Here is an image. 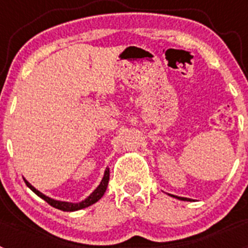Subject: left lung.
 I'll return each instance as SVG.
<instances>
[{"mask_svg":"<svg viewBox=\"0 0 248 248\" xmlns=\"http://www.w3.org/2000/svg\"><path fill=\"white\" fill-rule=\"evenodd\" d=\"M169 195H170V194H169ZM170 196H172V198H176V199H179V200H183V201H191V199L180 198V196H175V195H170Z\"/></svg>","mask_w":248,"mask_h":248,"instance_id":"left-lung-1","label":"left lung"}]
</instances>
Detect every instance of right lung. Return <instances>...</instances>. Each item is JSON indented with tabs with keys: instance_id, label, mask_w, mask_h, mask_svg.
<instances>
[{
	"instance_id": "add662e5",
	"label": "right lung",
	"mask_w": 248,
	"mask_h": 248,
	"mask_svg": "<svg viewBox=\"0 0 248 248\" xmlns=\"http://www.w3.org/2000/svg\"><path fill=\"white\" fill-rule=\"evenodd\" d=\"M26 183V185L30 187L32 191L34 192L36 195H38L39 198L43 199V200L46 201V202L49 203L50 206H53V207H56V209L58 210H62V211H67V212H72V211H78V210H82V209H85V207H88V206L93 205V203L97 202L98 200H100L102 199V196L104 195L105 190H107V187H108V183H109V169L107 168L105 169L104 171V176H103L102 181H100L99 186H98L97 189L94 190L93 192H92L91 195H89L88 198L85 199V200L80 201V202H67V201H58V200H54V199H50L48 198V196H46V195H43L42 192L38 191V190L36 189V187H33V186L31 185L30 183H28L26 179H23Z\"/></svg>"
}]
</instances>
